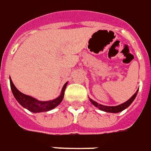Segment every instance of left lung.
<instances>
[{
  "instance_id": "8db88e82",
  "label": "left lung",
  "mask_w": 151,
  "mask_h": 151,
  "mask_svg": "<svg viewBox=\"0 0 151 151\" xmlns=\"http://www.w3.org/2000/svg\"><path fill=\"white\" fill-rule=\"evenodd\" d=\"M138 92V90L135 92V93L134 95L131 97V98H129V100H127V101H125L124 103L120 104V105H118V106H104V105H101V104L98 103L97 101H93L92 100L91 98H89L90 99V101H91V103L95 107L98 108L100 110H102V111H105V112H108V113H114V114H116V113H119L122 111V110H126L127 107H129L130 106V104L132 103L134 100L136 98V96H137V93Z\"/></svg>"
}]
</instances>
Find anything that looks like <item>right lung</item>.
I'll use <instances>...</instances> for the list:
<instances>
[{
  "mask_svg": "<svg viewBox=\"0 0 151 151\" xmlns=\"http://www.w3.org/2000/svg\"><path fill=\"white\" fill-rule=\"evenodd\" d=\"M10 81V87L13 92V94L14 98H16V100L18 101V103L23 106L28 110H29L33 113H41V112H47L50 110H53L55 107L58 106L59 104L61 103L63 98H64L65 90L66 88L67 83L63 86L62 90H61V94L55 99L53 100H50V101H39L37 99L31 97V96L26 95L22 93L21 91H19L16 88L13 83V81L9 79Z\"/></svg>",
  "mask_w": 151,
  "mask_h": 151,
  "instance_id": "right-lung-1",
  "label": "right lung"
}]
</instances>
